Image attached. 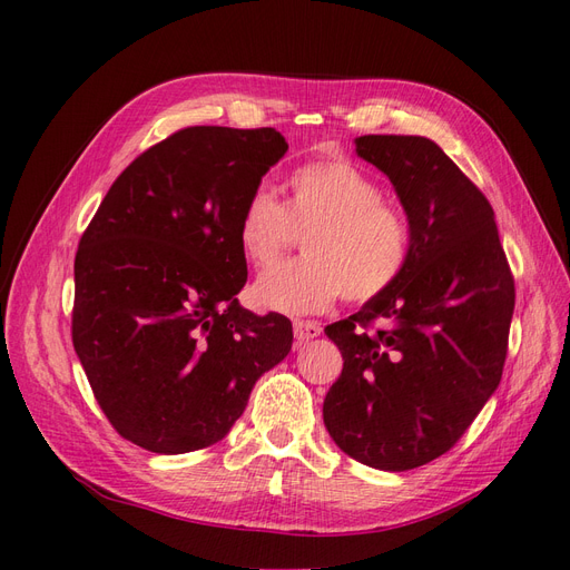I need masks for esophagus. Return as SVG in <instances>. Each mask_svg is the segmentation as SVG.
Instances as JSON below:
<instances>
[{"label": "esophagus", "mask_w": 570, "mask_h": 570, "mask_svg": "<svg viewBox=\"0 0 570 570\" xmlns=\"http://www.w3.org/2000/svg\"><path fill=\"white\" fill-rule=\"evenodd\" d=\"M321 335V325L316 321H295V337L297 342H308Z\"/></svg>", "instance_id": "esophagus-1"}]
</instances>
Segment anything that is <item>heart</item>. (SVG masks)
Returning a JSON list of instances; mask_svg holds the SVG:
<instances>
[{"label": "heart", "mask_w": 570, "mask_h": 570, "mask_svg": "<svg viewBox=\"0 0 570 570\" xmlns=\"http://www.w3.org/2000/svg\"><path fill=\"white\" fill-rule=\"evenodd\" d=\"M287 187L285 204L258 187L237 220L239 252L256 268L278 262L295 230H312L304 239L306 258L258 275L252 285L258 308L321 314L342 295L371 302L402 278L411 256L409 220L364 168L342 157L306 164Z\"/></svg>", "instance_id": "1"}]
</instances>
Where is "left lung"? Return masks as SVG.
<instances>
[{
    "instance_id": "obj_1",
    "label": "left lung",
    "mask_w": 570,
    "mask_h": 570,
    "mask_svg": "<svg viewBox=\"0 0 570 570\" xmlns=\"http://www.w3.org/2000/svg\"><path fill=\"white\" fill-rule=\"evenodd\" d=\"M394 185L409 266L385 295L325 327L344 366L323 423L344 454L409 471L450 452L502 381L515 287L488 197L428 137L361 135Z\"/></svg>"
}]
</instances>
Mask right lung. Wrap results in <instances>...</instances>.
<instances>
[{
  "mask_svg": "<svg viewBox=\"0 0 570 570\" xmlns=\"http://www.w3.org/2000/svg\"><path fill=\"white\" fill-rule=\"evenodd\" d=\"M285 151L273 128H183L116 178L80 237L73 347L116 433L147 452L226 438L292 350L285 316L235 297L239 214Z\"/></svg>",
  "mask_w": 570,
  "mask_h": 570,
  "instance_id": "right-lung-1",
  "label": "right lung"
}]
</instances>
